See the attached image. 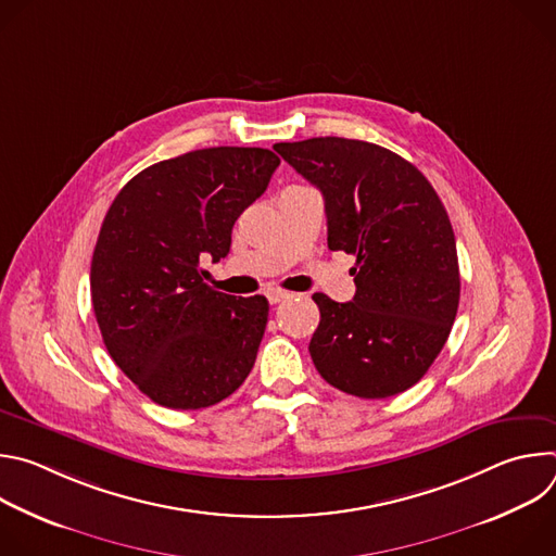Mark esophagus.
I'll return each instance as SVG.
<instances>
[{"mask_svg":"<svg viewBox=\"0 0 556 556\" xmlns=\"http://www.w3.org/2000/svg\"><path fill=\"white\" fill-rule=\"evenodd\" d=\"M266 296H268V301L275 305V303H281V301L292 299V292H286V290H268Z\"/></svg>","mask_w":556,"mask_h":556,"instance_id":"34e87169","label":"esophagus"}]
</instances>
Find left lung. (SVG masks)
<instances>
[{
    "label": "left lung",
    "instance_id": "left-lung-1",
    "mask_svg": "<svg viewBox=\"0 0 556 556\" xmlns=\"http://www.w3.org/2000/svg\"><path fill=\"white\" fill-rule=\"evenodd\" d=\"M275 151L324 193L330 251L356 255L352 301L312 294L321 312L314 367L358 399L409 389L444 348L459 303L444 204L412 163L374 142L326 136Z\"/></svg>",
    "mask_w": 556,
    "mask_h": 556
}]
</instances>
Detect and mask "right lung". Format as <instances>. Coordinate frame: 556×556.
I'll list each match as a JSON object with an SVG mask.
<instances>
[{
    "label": "right lung",
    "instance_id": "add662e5",
    "mask_svg": "<svg viewBox=\"0 0 556 556\" xmlns=\"http://www.w3.org/2000/svg\"><path fill=\"white\" fill-rule=\"evenodd\" d=\"M277 167L262 147L198 149L142 169L114 198L92 255V305L110 356L153 403L204 409L251 374L268 301L213 290L200 262L228 255L235 219Z\"/></svg>",
    "mask_w": 556,
    "mask_h": 556
}]
</instances>
